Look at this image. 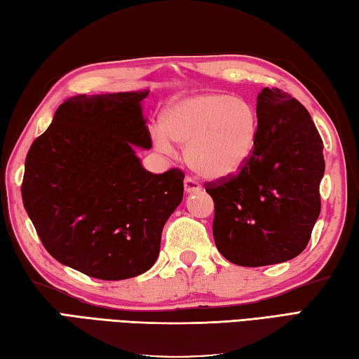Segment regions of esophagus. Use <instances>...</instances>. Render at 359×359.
Masks as SVG:
<instances>
[{
    "label": "esophagus",
    "instance_id": "esophagus-1",
    "mask_svg": "<svg viewBox=\"0 0 359 359\" xmlns=\"http://www.w3.org/2000/svg\"><path fill=\"white\" fill-rule=\"evenodd\" d=\"M200 189H201V186H200V182L197 180L192 178V177H186V180H184V191L187 194L198 192Z\"/></svg>",
    "mask_w": 359,
    "mask_h": 359
}]
</instances>
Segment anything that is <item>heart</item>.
I'll return each instance as SVG.
<instances>
[{"label": "heart", "instance_id": "obj_1", "mask_svg": "<svg viewBox=\"0 0 359 359\" xmlns=\"http://www.w3.org/2000/svg\"><path fill=\"white\" fill-rule=\"evenodd\" d=\"M259 120L252 103L222 92H201L167 107L154 144L172 151L186 145L187 164L212 181L234 178L252 161L258 145Z\"/></svg>", "mask_w": 359, "mask_h": 359}]
</instances>
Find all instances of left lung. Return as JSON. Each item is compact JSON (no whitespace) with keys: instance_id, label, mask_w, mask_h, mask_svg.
<instances>
[{"instance_id":"1","label":"left lung","mask_w":359,"mask_h":359,"mask_svg":"<svg viewBox=\"0 0 359 359\" xmlns=\"http://www.w3.org/2000/svg\"><path fill=\"white\" fill-rule=\"evenodd\" d=\"M256 114L258 145L248 165L234 178L206 182L215 247L243 267L285 262L306 248L325 172L320 134L299 100L264 87Z\"/></svg>"}]
</instances>
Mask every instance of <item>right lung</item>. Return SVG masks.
<instances>
[{"label": "right lung", "instance_id": "add662e5", "mask_svg": "<svg viewBox=\"0 0 359 359\" xmlns=\"http://www.w3.org/2000/svg\"><path fill=\"white\" fill-rule=\"evenodd\" d=\"M147 95L67 98L26 156L22 198L40 241L54 259L92 278L147 272L182 200L184 173L153 175L134 151L151 148L140 104Z\"/></svg>", "mask_w": 359, "mask_h": 359}]
</instances>
